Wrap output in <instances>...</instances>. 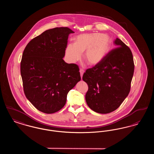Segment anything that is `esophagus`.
Segmentation results:
<instances>
[{"label":"esophagus","instance_id":"obj_1","mask_svg":"<svg viewBox=\"0 0 154 154\" xmlns=\"http://www.w3.org/2000/svg\"><path fill=\"white\" fill-rule=\"evenodd\" d=\"M80 75L81 79L82 77V75H83V74L84 73V70L82 69H80Z\"/></svg>","mask_w":154,"mask_h":154}]
</instances>
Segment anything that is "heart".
Instances as JSON below:
<instances>
[{"mask_svg":"<svg viewBox=\"0 0 154 154\" xmlns=\"http://www.w3.org/2000/svg\"><path fill=\"white\" fill-rule=\"evenodd\" d=\"M110 38L107 35L100 33H84L74 38L73 44H68L66 48V56L68 60L74 63L81 58L90 66L99 64L109 51Z\"/></svg>","mask_w":154,"mask_h":154,"instance_id":"b5f03b06","label":"heart"}]
</instances>
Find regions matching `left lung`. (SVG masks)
<instances>
[{
    "label": "left lung",
    "mask_w": 154,
    "mask_h": 154,
    "mask_svg": "<svg viewBox=\"0 0 154 154\" xmlns=\"http://www.w3.org/2000/svg\"><path fill=\"white\" fill-rule=\"evenodd\" d=\"M114 43L118 47L82 76L88 85L87 103L97 113L107 114L117 109L131 90L134 69L132 51L118 38Z\"/></svg>",
    "instance_id": "obj_1"
}]
</instances>
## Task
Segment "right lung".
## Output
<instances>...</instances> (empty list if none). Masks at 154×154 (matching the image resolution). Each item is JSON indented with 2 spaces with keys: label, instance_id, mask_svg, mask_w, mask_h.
<instances>
[{
  "label": "right lung",
  "instance_id": "add662e5",
  "mask_svg": "<svg viewBox=\"0 0 154 154\" xmlns=\"http://www.w3.org/2000/svg\"><path fill=\"white\" fill-rule=\"evenodd\" d=\"M67 27L47 30L26 46L21 62V75L26 98L38 110L52 114L63 107L69 91L81 80L79 66L67 63Z\"/></svg>",
  "mask_w": 154,
  "mask_h": 154
}]
</instances>
